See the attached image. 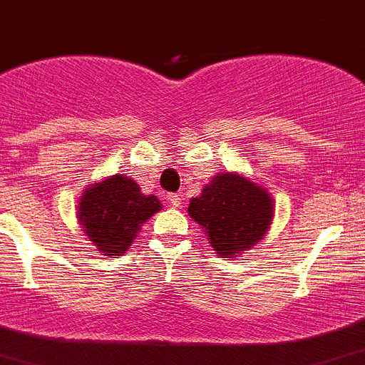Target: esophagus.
<instances>
[{
    "label": "esophagus",
    "mask_w": 365,
    "mask_h": 365,
    "mask_svg": "<svg viewBox=\"0 0 365 365\" xmlns=\"http://www.w3.org/2000/svg\"><path fill=\"white\" fill-rule=\"evenodd\" d=\"M168 203L173 205V207H180L182 205V197H180V194H169Z\"/></svg>",
    "instance_id": "esophagus-1"
}]
</instances>
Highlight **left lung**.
Segmentation results:
<instances>
[{
  "mask_svg": "<svg viewBox=\"0 0 365 365\" xmlns=\"http://www.w3.org/2000/svg\"><path fill=\"white\" fill-rule=\"evenodd\" d=\"M187 212L203 226L215 253L232 258L264 239L274 205L258 183L237 173H221L205 185L201 196L190 200Z\"/></svg>",
  "mask_w": 365,
  "mask_h": 365,
  "instance_id": "8db88e82",
  "label": "left lung"
}]
</instances>
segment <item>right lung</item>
I'll list each match as a JSON object with an SVG mask.
<instances>
[{"instance_id": "1", "label": "right lung", "mask_w": 365, "mask_h": 365, "mask_svg": "<svg viewBox=\"0 0 365 365\" xmlns=\"http://www.w3.org/2000/svg\"><path fill=\"white\" fill-rule=\"evenodd\" d=\"M160 208V200L140 192L135 180L112 175L83 190L78 201V222L98 251L118 258L132 246L140 226Z\"/></svg>"}]
</instances>
